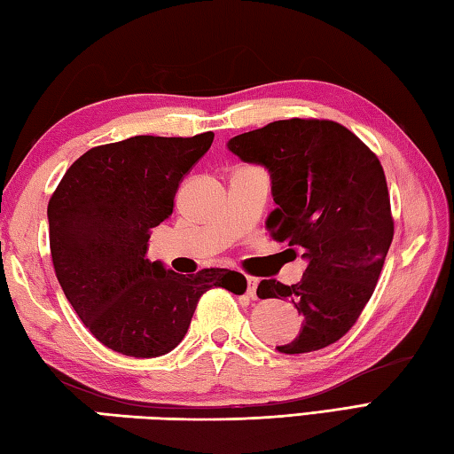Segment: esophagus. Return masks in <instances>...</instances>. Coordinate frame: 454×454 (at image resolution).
Instances as JSON below:
<instances>
[{"instance_id": "obj_1", "label": "esophagus", "mask_w": 454, "mask_h": 454, "mask_svg": "<svg viewBox=\"0 0 454 454\" xmlns=\"http://www.w3.org/2000/svg\"><path fill=\"white\" fill-rule=\"evenodd\" d=\"M246 282H248V290H246V294H248L250 298H255V287H258V278L248 276V278H246Z\"/></svg>"}]
</instances>
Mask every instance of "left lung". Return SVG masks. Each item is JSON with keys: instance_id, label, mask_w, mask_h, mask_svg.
Instances as JSON below:
<instances>
[{"instance_id": "obj_1", "label": "left lung", "mask_w": 454, "mask_h": 454, "mask_svg": "<svg viewBox=\"0 0 454 454\" xmlns=\"http://www.w3.org/2000/svg\"><path fill=\"white\" fill-rule=\"evenodd\" d=\"M238 159L270 172L278 208L266 228L308 262L298 284L262 279L258 298L292 300L300 333L279 353H309L349 332L373 295L393 240L389 192L381 162L333 121L270 122L228 141Z\"/></svg>"}]
</instances>
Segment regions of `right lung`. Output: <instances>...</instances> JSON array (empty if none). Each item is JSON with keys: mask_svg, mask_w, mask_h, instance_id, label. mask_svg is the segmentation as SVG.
<instances>
[{"mask_svg": "<svg viewBox=\"0 0 454 454\" xmlns=\"http://www.w3.org/2000/svg\"><path fill=\"white\" fill-rule=\"evenodd\" d=\"M212 141L214 133L141 135L95 146L71 164L49 200L57 279L105 348L129 357L164 356L183 341L206 290H246L238 271L183 276L146 255L151 230L170 216L180 183Z\"/></svg>", "mask_w": 454, "mask_h": 454, "instance_id": "right-lung-1", "label": "right lung"}]
</instances>
